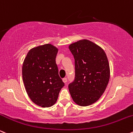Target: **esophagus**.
Here are the masks:
<instances>
[{
  "instance_id": "obj_1",
  "label": "esophagus",
  "mask_w": 133,
  "mask_h": 133,
  "mask_svg": "<svg viewBox=\"0 0 133 133\" xmlns=\"http://www.w3.org/2000/svg\"><path fill=\"white\" fill-rule=\"evenodd\" d=\"M62 80H63V83H66V82H67V79L66 78H64L62 79Z\"/></svg>"
}]
</instances>
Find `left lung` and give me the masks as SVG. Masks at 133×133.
<instances>
[{
  "label": "left lung",
  "mask_w": 133,
  "mask_h": 133,
  "mask_svg": "<svg viewBox=\"0 0 133 133\" xmlns=\"http://www.w3.org/2000/svg\"><path fill=\"white\" fill-rule=\"evenodd\" d=\"M68 48L75 66V79L68 85L70 93L78 105H91L102 96L110 80L107 54L102 48L87 39L71 43Z\"/></svg>",
  "instance_id": "1"
}]
</instances>
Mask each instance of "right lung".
<instances>
[{"instance_id":"add662e5","label":"right lung","mask_w":133,"mask_h":133,"mask_svg":"<svg viewBox=\"0 0 133 133\" xmlns=\"http://www.w3.org/2000/svg\"><path fill=\"white\" fill-rule=\"evenodd\" d=\"M58 51L50 43L40 45L30 50L23 61L22 78L26 93L43 108L55 104L64 86L55 62Z\"/></svg>"}]
</instances>
